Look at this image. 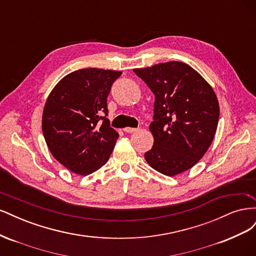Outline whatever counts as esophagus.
Listing matches in <instances>:
<instances>
[{
	"mask_svg": "<svg viewBox=\"0 0 256 256\" xmlns=\"http://www.w3.org/2000/svg\"><path fill=\"white\" fill-rule=\"evenodd\" d=\"M124 131H125V132H128V134H131V132H136V131H138V129L136 128H131V127H126V128H124Z\"/></svg>",
	"mask_w": 256,
	"mask_h": 256,
	"instance_id": "esophagus-1",
	"label": "esophagus"
}]
</instances>
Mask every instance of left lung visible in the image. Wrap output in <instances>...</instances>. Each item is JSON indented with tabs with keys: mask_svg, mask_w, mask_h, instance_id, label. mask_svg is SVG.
I'll return each instance as SVG.
<instances>
[{
	"mask_svg": "<svg viewBox=\"0 0 256 256\" xmlns=\"http://www.w3.org/2000/svg\"><path fill=\"white\" fill-rule=\"evenodd\" d=\"M154 95V136L145 160L166 176L186 172L203 158L218 127L220 108L212 88L182 62L136 68Z\"/></svg>",
	"mask_w": 256,
	"mask_h": 256,
	"instance_id": "left-lung-1",
	"label": "left lung"
}]
</instances>
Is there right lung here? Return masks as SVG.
Wrapping results in <instances>:
<instances>
[{"label": "right lung", "mask_w": 256, "mask_h": 256, "mask_svg": "<svg viewBox=\"0 0 256 256\" xmlns=\"http://www.w3.org/2000/svg\"><path fill=\"white\" fill-rule=\"evenodd\" d=\"M120 74L99 68L79 69L65 76L46 100L44 140L52 156L69 171L86 176L109 160L118 134L102 115H108L106 97Z\"/></svg>", "instance_id": "right-lung-1"}]
</instances>
